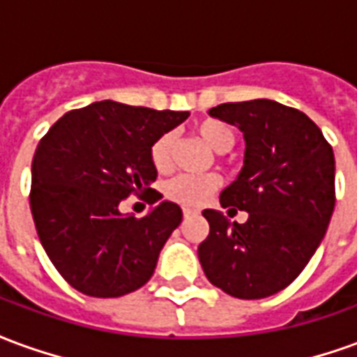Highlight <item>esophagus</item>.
<instances>
[{
    "mask_svg": "<svg viewBox=\"0 0 357 357\" xmlns=\"http://www.w3.org/2000/svg\"><path fill=\"white\" fill-rule=\"evenodd\" d=\"M195 214H199V210H195V208H183V216H185V218L195 216Z\"/></svg>",
    "mask_w": 357,
    "mask_h": 357,
    "instance_id": "34e87169",
    "label": "esophagus"
}]
</instances>
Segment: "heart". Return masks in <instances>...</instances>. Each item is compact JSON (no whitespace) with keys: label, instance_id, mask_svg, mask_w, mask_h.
I'll use <instances>...</instances> for the list:
<instances>
[{"label":"heart","instance_id":"b5f03b06","mask_svg":"<svg viewBox=\"0 0 357 357\" xmlns=\"http://www.w3.org/2000/svg\"><path fill=\"white\" fill-rule=\"evenodd\" d=\"M195 132L216 153L229 151L235 143L231 128L220 120H202L201 124L195 126ZM172 160H174V137L172 133H162L151 145V162L158 172H168L172 168ZM218 187H220L218 176H178L166 185V197L185 206H199Z\"/></svg>","mask_w":357,"mask_h":357}]
</instances>
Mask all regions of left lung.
I'll return each instance as SVG.
<instances>
[{"label":"left lung","instance_id":"8db88e82","mask_svg":"<svg viewBox=\"0 0 357 357\" xmlns=\"http://www.w3.org/2000/svg\"><path fill=\"white\" fill-rule=\"evenodd\" d=\"M208 114L243 132L245 162L220 202L245 210L248 220L231 224L204 210L210 233L199 260L218 289L266 298L300 275L325 237L335 210V155L304 112L277 101L224 102Z\"/></svg>","mask_w":357,"mask_h":357}]
</instances>
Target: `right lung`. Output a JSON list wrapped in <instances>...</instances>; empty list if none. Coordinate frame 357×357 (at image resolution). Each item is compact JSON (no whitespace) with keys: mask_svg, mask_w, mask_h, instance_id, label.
Returning <instances> with one entry per match:
<instances>
[{"mask_svg":"<svg viewBox=\"0 0 357 357\" xmlns=\"http://www.w3.org/2000/svg\"><path fill=\"white\" fill-rule=\"evenodd\" d=\"M189 112L91 102L51 126L32 160L30 210L43 250L76 291L116 298L155 273L158 255L181 224V208L162 201L147 216L122 214L120 202L147 192L156 168L151 145Z\"/></svg>","mask_w":357,"mask_h":357,"instance_id":"add662e5","label":"right lung"}]
</instances>
